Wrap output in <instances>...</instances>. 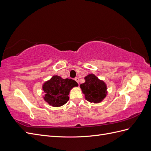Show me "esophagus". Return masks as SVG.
Returning <instances> with one entry per match:
<instances>
[{
  "label": "esophagus",
  "instance_id": "esophagus-1",
  "mask_svg": "<svg viewBox=\"0 0 151 151\" xmlns=\"http://www.w3.org/2000/svg\"><path fill=\"white\" fill-rule=\"evenodd\" d=\"M75 81H76L77 82V83H78V84L79 83V79L78 77H76V78H75Z\"/></svg>",
  "mask_w": 151,
  "mask_h": 151
}]
</instances>
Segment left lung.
I'll use <instances>...</instances> for the list:
<instances>
[{
	"instance_id": "8db88e82",
	"label": "left lung",
	"mask_w": 151,
	"mask_h": 151,
	"mask_svg": "<svg viewBox=\"0 0 151 151\" xmlns=\"http://www.w3.org/2000/svg\"><path fill=\"white\" fill-rule=\"evenodd\" d=\"M84 79L86 82L81 84L80 87L85 95L86 99L94 103L102 101L107 94L106 85L94 74H89Z\"/></svg>"
}]
</instances>
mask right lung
Listing matches in <instances>:
<instances>
[{
    "instance_id": "1",
    "label": "right lung",
    "mask_w": 151,
    "mask_h": 151,
    "mask_svg": "<svg viewBox=\"0 0 151 151\" xmlns=\"http://www.w3.org/2000/svg\"><path fill=\"white\" fill-rule=\"evenodd\" d=\"M74 80L63 79L60 76H54L43 86L44 99L52 106L58 107L65 104L69 99L68 95L73 87L77 86Z\"/></svg>"
}]
</instances>
